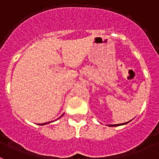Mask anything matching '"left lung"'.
<instances>
[{
    "instance_id": "1",
    "label": "left lung",
    "mask_w": 159,
    "mask_h": 159,
    "mask_svg": "<svg viewBox=\"0 0 159 159\" xmlns=\"http://www.w3.org/2000/svg\"><path fill=\"white\" fill-rule=\"evenodd\" d=\"M131 121V120H130ZM129 122H126V123H124V124H118V125H108V126H111V127H113V126H120V125H126L128 124Z\"/></svg>"
}]
</instances>
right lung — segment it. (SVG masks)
<instances>
[{"label":"right lung","mask_w":159,"mask_h":159,"mask_svg":"<svg viewBox=\"0 0 159 159\" xmlns=\"http://www.w3.org/2000/svg\"><path fill=\"white\" fill-rule=\"evenodd\" d=\"M64 115V114H63ZM63 115H62V116H63ZM62 116H61V117H62ZM61 117H60V118H61ZM59 119V118H58ZM58 119H57V120H58ZM50 123H52V122H48V123H44V124H39V125H47V124H50Z\"/></svg>","instance_id":"obj_1"}]
</instances>
